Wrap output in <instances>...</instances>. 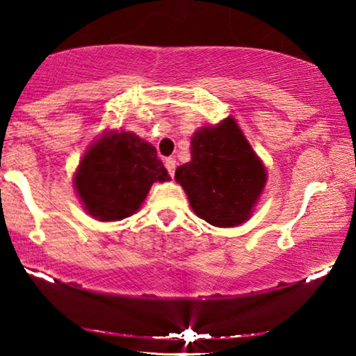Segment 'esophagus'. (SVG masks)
I'll return each mask as SVG.
<instances>
[{
  "label": "esophagus",
  "instance_id": "esophagus-1",
  "mask_svg": "<svg viewBox=\"0 0 356 356\" xmlns=\"http://www.w3.org/2000/svg\"><path fill=\"white\" fill-rule=\"evenodd\" d=\"M165 167H167L170 177H173L175 168H177V160H175V159H167V160H165Z\"/></svg>",
  "mask_w": 356,
  "mask_h": 356
}]
</instances>
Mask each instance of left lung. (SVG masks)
I'll return each instance as SVG.
<instances>
[{"instance_id":"left-lung-1","label":"left lung","mask_w":356,"mask_h":356,"mask_svg":"<svg viewBox=\"0 0 356 356\" xmlns=\"http://www.w3.org/2000/svg\"><path fill=\"white\" fill-rule=\"evenodd\" d=\"M194 213L213 227L250 220L267 183V170L233 116L199 128L191 160L175 172Z\"/></svg>"}]
</instances>
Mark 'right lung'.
Segmentation results:
<instances>
[{
    "label": "right lung",
    "mask_w": 356,
    "mask_h": 356,
    "mask_svg": "<svg viewBox=\"0 0 356 356\" xmlns=\"http://www.w3.org/2000/svg\"><path fill=\"white\" fill-rule=\"evenodd\" d=\"M170 181L157 150L131 131H104L77 165L76 194L92 218L116 222L143 206L154 183Z\"/></svg>",
    "instance_id": "right-lung-1"
}]
</instances>
